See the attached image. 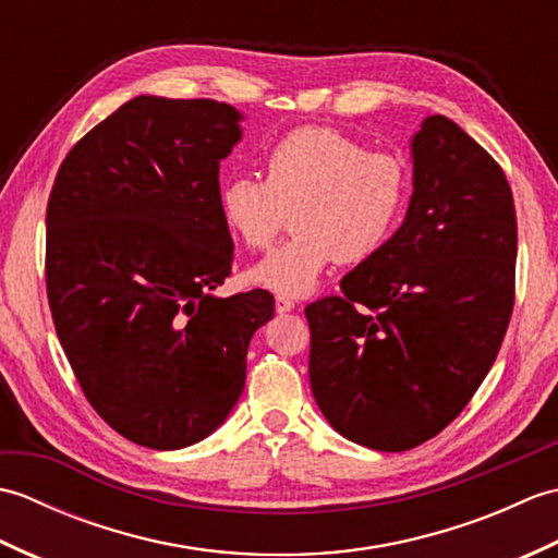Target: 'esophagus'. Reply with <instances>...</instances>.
<instances>
[{"mask_svg":"<svg viewBox=\"0 0 558 558\" xmlns=\"http://www.w3.org/2000/svg\"><path fill=\"white\" fill-rule=\"evenodd\" d=\"M294 310V302L290 298H282V294H278L276 298V312L278 314H288Z\"/></svg>","mask_w":558,"mask_h":558,"instance_id":"34e87169","label":"esophagus"}]
</instances>
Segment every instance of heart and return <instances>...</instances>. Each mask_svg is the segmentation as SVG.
<instances>
[{"label":"heart","mask_w":558,"mask_h":558,"mask_svg":"<svg viewBox=\"0 0 558 558\" xmlns=\"http://www.w3.org/2000/svg\"><path fill=\"white\" fill-rule=\"evenodd\" d=\"M264 180L246 172L218 189L222 225L248 248H266L292 210V236L248 268L254 286L282 298L310 294L333 260L360 264L396 230L410 194L405 162L364 150L330 126H302L276 141Z\"/></svg>","instance_id":"obj_1"}]
</instances>
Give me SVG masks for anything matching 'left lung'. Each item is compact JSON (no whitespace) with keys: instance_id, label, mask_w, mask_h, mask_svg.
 Returning <instances> with one entry per match:
<instances>
[{"instance_id":"8db88e82","label":"left lung","mask_w":558,"mask_h":558,"mask_svg":"<svg viewBox=\"0 0 558 558\" xmlns=\"http://www.w3.org/2000/svg\"><path fill=\"white\" fill-rule=\"evenodd\" d=\"M412 196L390 240L304 310L310 381L350 441L398 453L453 422L513 312L518 225L504 170L444 114L410 138Z\"/></svg>"}]
</instances>
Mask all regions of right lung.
<instances>
[{"label":"right lung","mask_w":558,"mask_h":558,"mask_svg":"<svg viewBox=\"0 0 558 558\" xmlns=\"http://www.w3.org/2000/svg\"><path fill=\"white\" fill-rule=\"evenodd\" d=\"M228 102L136 96L69 150L47 204V300L88 402L156 450L204 441L240 400L266 290L218 298L232 236L220 160L242 141Z\"/></svg>","instance_id":"1"}]
</instances>
